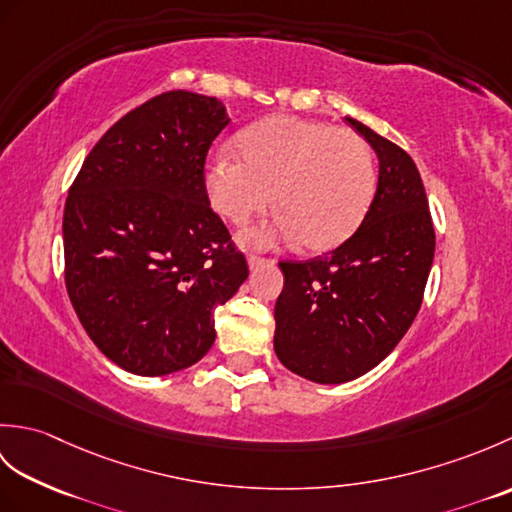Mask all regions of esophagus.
<instances>
[{
	"label": "esophagus",
	"instance_id": "34e87169",
	"mask_svg": "<svg viewBox=\"0 0 512 512\" xmlns=\"http://www.w3.org/2000/svg\"><path fill=\"white\" fill-rule=\"evenodd\" d=\"M270 259H266V257H262V255H248V266H250V270H255V268H259V266H264V264H268Z\"/></svg>",
	"mask_w": 512,
	"mask_h": 512
}]
</instances>
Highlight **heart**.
<instances>
[{
  "mask_svg": "<svg viewBox=\"0 0 512 512\" xmlns=\"http://www.w3.org/2000/svg\"><path fill=\"white\" fill-rule=\"evenodd\" d=\"M239 158L220 151L206 167L204 184L213 209L246 224L275 202V224L246 233L253 246L299 239L308 250L343 244L372 204L376 165L363 136L323 121L270 116L235 138Z\"/></svg>",
  "mask_w": 512,
  "mask_h": 512,
  "instance_id": "heart-1",
  "label": "heart"
}]
</instances>
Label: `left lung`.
Wrapping results in <instances>:
<instances>
[{
	"instance_id": "left-lung-1",
	"label": "left lung",
	"mask_w": 512,
	"mask_h": 512,
	"mask_svg": "<svg viewBox=\"0 0 512 512\" xmlns=\"http://www.w3.org/2000/svg\"><path fill=\"white\" fill-rule=\"evenodd\" d=\"M378 156V184L361 226L321 257L279 262L275 352L290 372L339 385L394 350L420 310L436 231L405 149L347 116Z\"/></svg>"
}]
</instances>
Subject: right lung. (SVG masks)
Here are the masks:
<instances>
[{
    "label": "right lung",
    "instance_id": "obj_1",
    "mask_svg": "<svg viewBox=\"0 0 512 512\" xmlns=\"http://www.w3.org/2000/svg\"><path fill=\"white\" fill-rule=\"evenodd\" d=\"M228 123L215 96L158 94L107 129L65 200L74 312L94 345L132 374L198 363L215 341V308L248 277L204 184L206 154Z\"/></svg>",
    "mask_w": 512,
    "mask_h": 512
}]
</instances>
